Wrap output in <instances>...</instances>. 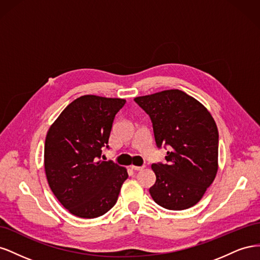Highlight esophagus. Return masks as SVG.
Segmentation results:
<instances>
[{"label":"esophagus","mask_w":260,"mask_h":260,"mask_svg":"<svg viewBox=\"0 0 260 260\" xmlns=\"http://www.w3.org/2000/svg\"><path fill=\"white\" fill-rule=\"evenodd\" d=\"M144 168V166H131V169L135 171H140Z\"/></svg>","instance_id":"34e87169"}]
</instances>
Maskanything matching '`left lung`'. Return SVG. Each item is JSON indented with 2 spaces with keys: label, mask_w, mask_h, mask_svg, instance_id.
<instances>
[{
  "label": "left lung",
  "mask_w": 260,
  "mask_h": 260,
  "mask_svg": "<svg viewBox=\"0 0 260 260\" xmlns=\"http://www.w3.org/2000/svg\"><path fill=\"white\" fill-rule=\"evenodd\" d=\"M149 116L157 148H168L165 161L152 164L155 203L170 210L194 206L218 170L219 135L214 118L199 101L180 90L135 99Z\"/></svg>",
  "instance_id": "8db88e82"
}]
</instances>
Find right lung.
Here are the masks:
<instances>
[{
    "instance_id": "1",
    "label": "right lung",
    "mask_w": 260,
    "mask_h": 260,
    "mask_svg": "<svg viewBox=\"0 0 260 260\" xmlns=\"http://www.w3.org/2000/svg\"><path fill=\"white\" fill-rule=\"evenodd\" d=\"M121 99L83 95L70 103L45 139L44 168L52 192L73 215L96 218L118 200L128 172L102 160Z\"/></svg>"
}]
</instances>
